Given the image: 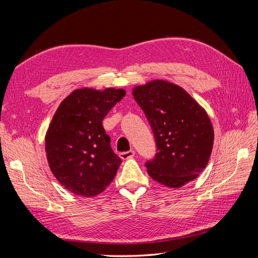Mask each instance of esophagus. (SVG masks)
I'll use <instances>...</instances> for the list:
<instances>
[{"label": "esophagus", "instance_id": "34e87169", "mask_svg": "<svg viewBox=\"0 0 258 258\" xmlns=\"http://www.w3.org/2000/svg\"><path fill=\"white\" fill-rule=\"evenodd\" d=\"M134 156H135V151H134V150H128V151L120 152V158H121V159H129V158H133Z\"/></svg>", "mask_w": 258, "mask_h": 258}]
</instances>
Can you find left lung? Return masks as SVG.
Masks as SVG:
<instances>
[{"label":"left lung","instance_id":"left-lung-1","mask_svg":"<svg viewBox=\"0 0 258 258\" xmlns=\"http://www.w3.org/2000/svg\"><path fill=\"white\" fill-rule=\"evenodd\" d=\"M133 94L156 140L155 158L146 162L150 177L171 188L195 179L207 166L214 144L206 111L182 88L164 80L136 87Z\"/></svg>","mask_w":258,"mask_h":258}]
</instances>
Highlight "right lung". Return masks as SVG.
Instances as JSON below:
<instances>
[{
    "mask_svg": "<svg viewBox=\"0 0 258 258\" xmlns=\"http://www.w3.org/2000/svg\"><path fill=\"white\" fill-rule=\"evenodd\" d=\"M124 94L123 89H77L52 118L45 136L49 166L57 181L76 195L96 196L117 175L121 159L111 148L102 120Z\"/></svg>",
    "mask_w": 258,
    "mask_h": 258,
    "instance_id": "1",
    "label": "right lung"
}]
</instances>
